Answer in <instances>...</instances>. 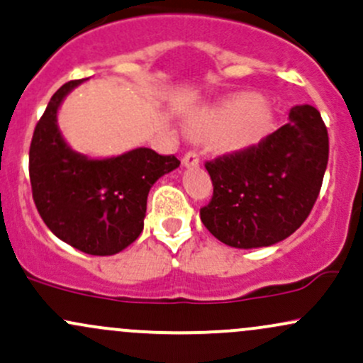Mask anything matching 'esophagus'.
I'll list each match as a JSON object with an SVG mask.
<instances>
[{
	"instance_id": "esophagus-1",
	"label": "esophagus",
	"mask_w": 363,
	"mask_h": 363,
	"mask_svg": "<svg viewBox=\"0 0 363 363\" xmlns=\"http://www.w3.org/2000/svg\"><path fill=\"white\" fill-rule=\"evenodd\" d=\"M199 162H201V157H199L197 150H189L185 155H183V164L185 166L194 167V166H199Z\"/></svg>"
}]
</instances>
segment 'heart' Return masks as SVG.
<instances>
[{
  "mask_svg": "<svg viewBox=\"0 0 363 363\" xmlns=\"http://www.w3.org/2000/svg\"><path fill=\"white\" fill-rule=\"evenodd\" d=\"M274 108L263 99L237 95L201 108L189 121V130L196 136H214L221 150H242L256 145L274 130Z\"/></svg>",
  "mask_w": 363,
  "mask_h": 363,
  "instance_id": "b5f03b06",
  "label": "heart"
}]
</instances>
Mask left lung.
<instances>
[{"label": "left lung", "instance_id": "left-lung-1", "mask_svg": "<svg viewBox=\"0 0 363 363\" xmlns=\"http://www.w3.org/2000/svg\"><path fill=\"white\" fill-rule=\"evenodd\" d=\"M329 161L320 112L299 105L289 123L256 145L206 161L211 201L201 208L204 227L239 249L280 242L313 209Z\"/></svg>", "mask_w": 363, "mask_h": 363}]
</instances>
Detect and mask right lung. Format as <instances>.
<instances>
[{
    "instance_id": "right-lung-1",
    "label": "right lung",
    "mask_w": 363,
    "mask_h": 363,
    "mask_svg": "<svg viewBox=\"0 0 363 363\" xmlns=\"http://www.w3.org/2000/svg\"><path fill=\"white\" fill-rule=\"evenodd\" d=\"M79 83L58 88L34 128L30 189L38 213L58 239L86 255L111 256L138 239L150 186L180 161L145 147L111 159L72 152L57 128V111Z\"/></svg>"
}]
</instances>
